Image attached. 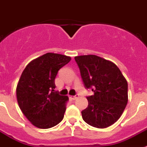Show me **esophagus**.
I'll return each mask as SVG.
<instances>
[{
	"instance_id": "34e87169",
	"label": "esophagus",
	"mask_w": 147,
	"mask_h": 147,
	"mask_svg": "<svg viewBox=\"0 0 147 147\" xmlns=\"http://www.w3.org/2000/svg\"><path fill=\"white\" fill-rule=\"evenodd\" d=\"M78 97H79V96H78V95H76V96H71V98H72L73 100H76V99H77Z\"/></svg>"
}]
</instances>
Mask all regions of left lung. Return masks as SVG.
<instances>
[{"mask_svg":"<svg viewBox=\"0 0 147 147\" xmlns=\"http://www.w3.org/2000/svg\"><path fill=\"white\" fill-rule=\"evenodd\" d=\"M85 87L94 95L87 96L88 106L81 111L84 122L105 129L117 121L128 103V83L111 61L96 55L75 57Z\"/></svg>","mask_w":147,"mask_h":147,"instance_id":"obj_1","label":"left lung"}]
</instances>
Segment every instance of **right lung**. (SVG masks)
<instances>
[{
	"mask_svg": "<svg viewBox=\"0 0 147 147\" xmlns=\"http://www.w3.org/2000/svg\"><path fill=\"white\" fill-rule=\"evenodd\" d=\"M70 60L66 55L47 53L30 62L22 72L16 87L17 101L34 126L49 129L63 119L69 98L55 91V80Z\"/></svg>",
	"mask_w": 147,
	"mask_h": 147,
	"instance_id": "obj_1",
	"label": "right lung"
}]
</instances>
